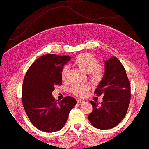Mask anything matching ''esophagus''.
<instances>
[{"label": "esophagus", "instance_id": "34e87169", "mask_svg": "<svg viewBox=\"0 0 149 149\" xmlns=\"http://www.w3.org/2000/svg\"><path fill=\"white\" fill-rule=\"evenodd\" d=\"M83 102H84V100H80V99H78V100H77V103L78 104H81V103H83Z\"/></svg>", "mask_w": 149, "mask_h": 149}]
</instances>
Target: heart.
Instances as JSON below:
<instances>
[{
  "label": "heart",
  "mask_w": 149,
  "mask_h": 149,
  "mask_svg": "<svg viewBox=\"0 0 149 149\" xmlns=\"http://www.w3.org/2000/svg\"><path fill=\"white\" fill-rule=\"evenodd\" d=\"M75 63L83 71L90 74V79L93 83H99L103 78L104 72L102 69L99 67L100 63L91 54L85 53V54H80L76 59ZM68 73H69V67L67 66H64L61 71V79L63 80V81L67 80ZM89 88L90 87L87 84H74L72 85L70 90L73 95L82 97Z\"/></svg>",
  "instance_id": "heart-1"
}]
</instances>
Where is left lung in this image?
<instances>
[{
	"mask_svg": "<svg viewBox=\"0 0 149 149\" xmlns=\"http://www.w3.org/2000/svg\"><path fill=\"white\" fill-rule=\"evenodd\" d=\"M105 71L95 93L103 94L100 104L90 101L92 111L88 115L90 123L100 130L111 129L122 121L130 102V87L125 69L120 61L112 56L104 61Z\"/></svg>",
	"mask_w": 149,
	"mask_h": 149,
	"instance_id": "1",
	"label": "left lung"
}]
</instances>
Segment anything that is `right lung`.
<instances>
[{
    "label": "right lung",
    "instance_id": "1",
    "mask_svg": "<svg viewBox=\"0 0 149 149\" xmlns=\"http://www.w3.org/2000/svg\"><path fill=\"white\" fill-rule=\"evenodd\" d=\"M70 59L69 55L45 54L34 61L26 73L22 104L29 119L40 130H60L76 106V100L72 97H66L59 102L52 95L54 86L62 84L61 71Z\"/></svg>",
    "mask_w": 149,
    "mask_h": 149
}]
</instances>
